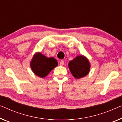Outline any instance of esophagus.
Wrapping results in <instances>:
<instances>
[{"label": "esophagus", "mask_w": 122, "mask_h": 122, "mask_svg": "<svg viewBox=\"0 0 122 122\" xmlns=\"http://www.w3.org/2000/svg\"><path fill=\"white\" fill-rule=\"evenodd\" d=\"M60 65L61 66H63V65H64V61L63 60H61L60 62Z\"/></svg>", "instance_id": "1"}]
</instances>
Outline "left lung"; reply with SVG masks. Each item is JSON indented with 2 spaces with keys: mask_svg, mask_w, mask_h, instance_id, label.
Masks as SVG:
<instances>
[{
  "mask_svg": "<svg viewBox=\"0 0 122 122\" xmlns=\"http://www.w3.org/2000/svg\"><path fill=\"white\" fill-rule=\"evenodd\" d=\"M68 67L73 77L80 79L89 73L90 68L89 61L84 56H78L68 63Z\"/></svg>",
  "mask_w": 122,
  "mask_h": 122,
  "instance_id": "left-lung-1",
  "label": "left lung"
}]
</instances>
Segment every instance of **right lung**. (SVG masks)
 <instances>
[{
  "instance_id": "1",
  "label": "right lung",
  "mask_w": 122,
  "mask_h": 122,
  "mask_svg": "<svg viewBox=\"0 0 122 122\" xmlns=\"http://www.w3.org/2000/svg\"><path fill=\"white\" fill-rule=\"evenodd\" d=\"M57 65V60L54 57L48 58L41 52H37L34 55L30 65L32 71L36 75L44 78Z\"/></svg>"
}]
</instances>
